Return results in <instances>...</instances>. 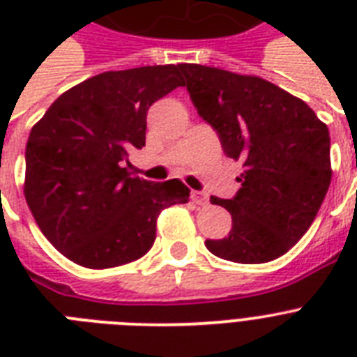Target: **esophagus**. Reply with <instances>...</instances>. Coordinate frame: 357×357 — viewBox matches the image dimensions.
<instances>
[{
	"label": "esophagus",
	"mask_w": 357,
	"mask_h": 357,
	"mask_svg": "<svg viewBox=\"0 0 357 357\" xmlns=\"http://www.w3.org/2000/svg\"><path fill=\"white\" fill-rule=\"evenodd\" d=\"M190 198H192L196 206H207L209 204V196H207V192H202V190H192Z\"/></svg>",
	"instance_id": "esophagus-1"
}]
</instances>
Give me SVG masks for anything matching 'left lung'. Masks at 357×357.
Segmentation results:
<instances>
[{
	"instance_id": "obj_1",
	"label": "left lung",
	"mask_w": 357,
	"mask_h": 357,
	"mask_svg": "<svg viewBox=\"0 0 357 357\" xmlns=\"http://www.w3.org/2000/svg\"><path fill=\"white\" fill-rule=\"evenodd\" d=\"M179 70L224 153L244 167L234 200L211 196L229 211L231 229L207 238V250L235 263L276 259L310 229L332 181L326 123L300 98L257 75L202 64Z\"/></svg>"
}]
</instances>
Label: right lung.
<instances>
[{
    "label": "right lung",
    "mask_w": 357,
    "mask_h": 357,
    "mask_svg": "<svg viewBox=\"0 0 357 357\" xmlns=\"http://www.w3.org/2000/svg\"><path fill=\"white\" fill-rule=\"evenodd\" d=\"M185 86L179 64L103 72L55 100L25 148L24 195L55 248L86 268L139 259L157 217L187 204L179 179L153 183L129 172L128 151L146 142L151 103Z\"/></svg>",
    "instance_id": "obj_1"
}]
</instances>
